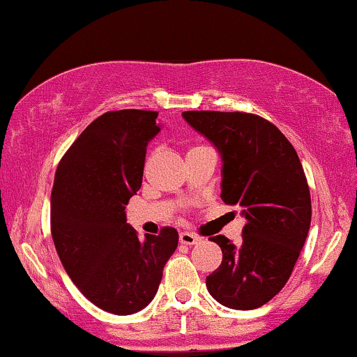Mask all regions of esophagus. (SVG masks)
Returning <instances> with one entry per match:
<instances>
[{"instance_id":"34e87169","label":"esophagus","mask_w":357,"mask_h":357,"mask_svg":"<svg viewBox=\"0 0 357 357\" xmlns=\"http://www.w3.org/2000/svg\"><path fill=\"white\" fill-rule=\"evenodd\" d=\"M180 243L182 244H187V246H192V244H197L200 241V238L197 234H194V232H189V231H183L180 232Z\"/></svg>"}]
</instances>
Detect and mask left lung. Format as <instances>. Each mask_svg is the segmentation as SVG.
I'll return each mask as SVG.
<instances>
[{
	"label": "left lung",
	"instance_id": "1",
	"mask_svg": "<svg viewBox=\"0 0 357 357\" xmlns=\"http://www.w3.org/2000/svg\"><path fill=\"white\" fill-rule=\"evenodd\" d=\"M183 118L221 151V199L246 218L238 246L222 234L211 238L222 261L206 278L207 290L236 310L265 305L290 278L310 227V190L297 151L258 114L185 111Z\"/></svg>",
	"mask_w": 357,
	"mask_h": 357
}]
</instances>
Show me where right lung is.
<instances>
[{"mask_svg": "<svg viewBox=\"0 0 357 357\" xmlns=\"http://www.w3.org/2000/svg\"><path fill=\"white\" fill-rule=\"evenodd\" d=\"M157 111H107L72 143L55 172L50 231L55 250L81 294L116 315L142 310L157 294L178 232L138 238L125 207L142 187L146 145L160 128Z\"/></svg>", "mask_w": 357, "mask_h": 357, "instance_id": "1", "label": "right lung"}]
</instances>
